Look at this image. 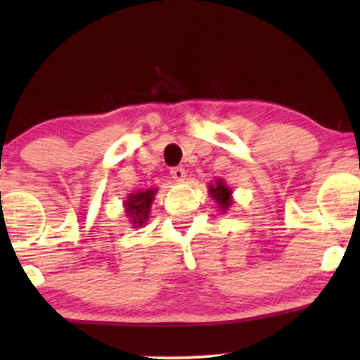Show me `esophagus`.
<instances>
[{
  "label": "esophagus",
  "mask_w": 360,
  "mask_h": 360,
  "mask_svg": "<svg viewBox=\"0 0 360 360\" xmlns=\"http://www.w3.org/2000/svg\"><path fill=\"white\" fill-rule=\"evenodd\" d=\"M170 175H172V179H175L176 181L184 180L185 179V169H184V167H174V169H170Z\"/></svg>",
  "instance_id": "34e87169"
}]
</instances>
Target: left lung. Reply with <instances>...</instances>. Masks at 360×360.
<instances>
[{
    "instance_id": "1",
    "label": "left lung",
    "mask_w": 360,
    "mask_h": 360,
    "mask_svg": "<svg viewBox=\"0 0 360 360\" xmlns=\"http://www.w3.org/2000/svg\"><path fill=\"white\" fill-rule=\"evenodd\" d=\"M210 195L213 196V198L218 201V205L221 206V210H228L229 205H231V190L226 186L223 181L218 180L216 181V185L210 186Z\"/></svg>"
}]
</instances>
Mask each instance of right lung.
<instances>
[{
    "label": "right lung",
    "instance_id": "right-lung-1",
    "mask_svg": "<svg viewBox=\"0 0 360 360\" xmlns=\"http://www.w3.org/2000/svg\"><path fill=\"white\" fill-rule=\"evenodd\" d=\"M155 190H146L139 191L136 195H129V198L126 201V211L132 219L134 226H142L149 218V211L152 200H154Z\"/></svg>",
    "mask_w": 360,
    "mask_h": 360
}]
</instances>
